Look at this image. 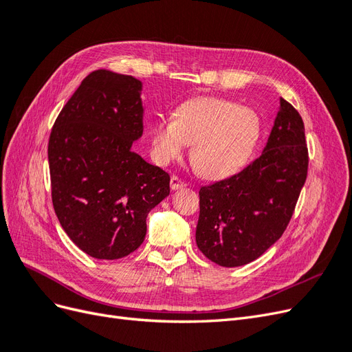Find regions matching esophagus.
Masks as SVG:
<instances>
[{
	"instance_id": "34e87169",
	"label": "esophagus",
	"mask_w": 352,
	"mask_h": 352,
	"mask_svg": "<svg viewBox=\"0 0 352 352\" xmlns=\"http://www.w3.org/2000/svg\"><path fill=\"white\" fill-rule=\"evenodd\" d=\"M185 186H186V184L184 182V180H180L177 176H172V179H170V188H172L173 190H179Z\"/></svg>"
}]
</instances>
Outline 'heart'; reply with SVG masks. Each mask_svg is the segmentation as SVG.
<instances>
[{"mask_svg": "<svg viewBox=\"0 0 352 352\" xmlns=\"http://www.w3.org/2000/svg\"><path fill=\"white\" fill-rule=\"evenodd\" d=\"M263 131L258 113L219 97L180 104L173 117H158L151 131L153 155L167 164L190 146V162L206 179H223L245 166Z\"/></svg>", "mask_w": 352, "mask_h": 352, "instance_id": "heart-1", "label": "heart"}]
</instances>
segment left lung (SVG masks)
<instances>
[{
	"label": "left lung",
	"mask_w": 352,
	"mask_h": 352,
	"mask_svg": "<svg viewBox=\"0 0 352 352\" xmlns=\"http://www.w3.org/2000/svg\"><path fill=\"white\" fill-rule=\"evenodd\" d=\"M307 168L302 119L280 98L263 154L242 172L199 189V251L223 267L257 260L285 232Z\"/></svg>",
	"instance_id": "8db88e82"
}]
</instances>
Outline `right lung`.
<instances>
[{
    "label": "right lung",
    "instance_id": "right-lung-1",
    "mask_svg": "<svg viewBox=\"0 0 352 352\" xmlns=\"http://www.w3.org/2000/svg\"><path fill=\"white\" fill-rule=\"evenodd\" d=\"M142 82L110 70L89 73L52 126L51 197L61 228L98 260L133 252L146 216L170 194V176L132 151L144 132Z\"/></svg>",
    "mask_w": 352,
    "mask_h": 352
}]
</instances>
